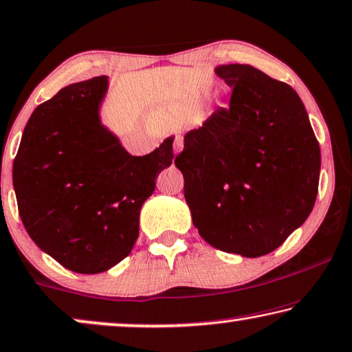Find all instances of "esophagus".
<instances>
[{
  "label": "esophagus",
  "instance_id": "obj_1",
  "mask_svg": "<svg viewBox=\"0 0 352 352\" xmlns=\"http://www.w3.org/2000/svg\"><path fill=\"white\" fill-rule=\"evenodd\" d=\"M182 147H184V141H182V138L181 136H176V140H175V155H177L179 154V152L182 151Z\"/></svg>",
  "mask_w": 352,
  "mask_h": 352
}]
</instances>
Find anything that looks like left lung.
<instances>
[{
    "label": "left lung",
    "mask_w": 352,
    "mask_h": 352,
    "mask_svg": "<svg viewBox=\"0 0 352 352\" xmlns=\"http://www.w3.org/2000/svg\"><path fill=\"white\" fill-rule=\"evenodd\" d=\"M230 103L184 136L175 165L193 226L212 248L261 257L313 211L320 149L290 85L251 65H221Z\"/></svg>",
    "instance_id": "left-lung-1"
}]
</instances>
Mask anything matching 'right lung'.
Segmentation results:
<instances>
[{"instance_id":"obj_1","label":"right lung","mask_w":352,"mask_h":352,"mask_svg":"<svg viewBox=\"0 0 352 352\" xmlns=\"http://www.w3.org/2000/svg\"><path fill=\"white\" fill-rule=\"evenodd\" d=\"M108 78L71 84L33 111L14 159L19 214L39 249L71 272L95 274L129 256L142 203L173 162V136L130 155L101 125Z\"/></svg>"}]
</instances>
